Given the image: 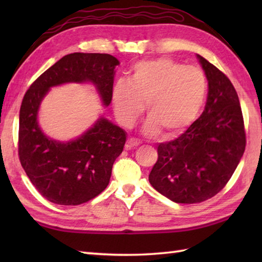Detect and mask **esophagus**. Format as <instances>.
<instances>
[{"instance_id": "34e87169", "label": "esophagus", "mask_w": 262, "mask_h": 262, "mask_svg": "<svg viewBox=\"0 0 262 262\" xmlns=\"http://www.w3.org/2000/svg\"><path fill=\"white\" fill-rule=\"evenodd\" d=\"M139 145H140V142L137 141V140L133 139V137H130V139H128V141H127V148L128 149L136 148V147H139Z\"/></svg>"}]
</instances>
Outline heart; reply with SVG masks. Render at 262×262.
Segmentation results:
<instances>
[{
	"label": "heart",
	"mask_w": 262,
	"mask_h": 262,
	"mask_svg": "<svg viewBox=\"0 0 262 262\" xmlns=\"http://www.w3.org/2000/svg\"><path fill=\"white\" fill-rule=\"evenodd\" d=\"M208 84L202 70L170 59L142 61L134 66L129 82L119 79L112 100L118 120L132 127L147 103V134L163 130L165 137L183 133L196 120L205 105Z\"/></svg>",
	"instance_id": "1"
}]
</instances>
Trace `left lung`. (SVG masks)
Masks as SVG:
<instances>
[{
    "mask_svg": "<svg viewBox=\"0 0 262 262\" xmlns=\"http://www.w3.org/2000/svg\"><path fill=\"white\" fill-rule=\"evenodd\" d=\"M208 81L201 117L176 140L159 143L149 174L152 187L177 203H200L220 192L245 151L246 136L236 90L225 75L196 55Z\"/></svg>",
    "mask_w": 262,
    "mask_h": 262,
    "instance_id": "left-lung-1",
    "label": "left lung"
}]
</instances>
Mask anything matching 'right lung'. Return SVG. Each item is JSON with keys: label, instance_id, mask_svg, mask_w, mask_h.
Listing matches in <instances>:
<instances>
[{"label": "right lung", "instance_id": "right-lung-1", "mask_svg": "<svg viewBox=\"0 0 262 262\" xmlns=\"http://www.w3.org/2000/svg\"><path fill=\"white\" fill-rule=\"evenodd\" d=\"M119 63L110 54L72 53L48 68L26 91L19 111V161L31 183L48 201L77 206L103 192L126 143V132L100 117L76 139H51L38 122L42 99L53 86L91 83L106 107L112 101L114 69Z\"/></svg>", "mask_w": 262, "mask_h": 262}]
</instances>
